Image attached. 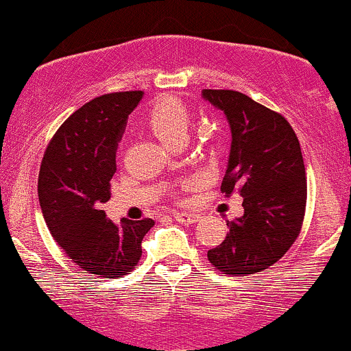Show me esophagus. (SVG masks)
<instances>
[{
    "label": "esophagus",
    "instance_id": "obj_1",
    "mask_svg": "<svg viewBox=\"0 0 351 351\" xmlns=\"http://www.w3.org/2000/svg\"><path fill=\"white\" fill-rule=\"evenodd\" d=\"M199 219H200V216L195 213H176L175 214V221H178V223H182V224H193V223H197Z\"/></svg>",
    "mask_w": 351,
    "mask_h": 351
}]
</instances>
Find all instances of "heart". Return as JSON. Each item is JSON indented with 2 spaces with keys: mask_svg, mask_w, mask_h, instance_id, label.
Instances as JSON below:
<instances>
[{
  "mask_svg": "<svg viewBox=\"0 0 351 351\" xmlns=\"http://www.w3.org/2000/svg\"><path fill=\"white\" fill-rule=\"evenodd\" d=\"M147 125L162 144L176 145L189 134L190 114L186 108L173 97H161L147 111Z\"/></svg>",
  "mask_w": 351,
  "mask_h": 351,
  "instance_id": "b5f03b06",
  "label": "heart"
}]
</instances>
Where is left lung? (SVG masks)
I'll use <instances>...</instances> for the list:
<instances>
[{
	"mask_svg": "<svg viewBox=\"0 0 351 351\" xmlns=\"http://www.w3.org/2000/svg\"><path fill=\"white\" fill-rule=\"evenodd\" d=\"M202 97L223 111L231 149L221 192L243 197V216L226 221V238L207 252L217 271L245 276L276 264L300 233L307 178L300 142L276 111L237 90L204 89Z\"/></svg>",
	"mask_w": 351,
	"mask_h": 351,
	"instance_id": "1",
	"label": "left lung"
}]
</instances>
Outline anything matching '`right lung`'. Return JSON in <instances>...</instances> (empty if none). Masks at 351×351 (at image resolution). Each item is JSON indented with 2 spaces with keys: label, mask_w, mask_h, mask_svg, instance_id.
Returning a JSON list of instances; mask_svg holds the SVG:
<instances>
[{
  "label": "right lung",
  "mask_w": 351,
  "mask_h": 351,
  "mask_svg": "<svg viewBox=\"0 0 351 351\" xmlns=\"http://www.w3.org/2000/svg\"><path fill=\"white\" fill-rule=\"evenodd\" d=\"M142 94H104L78 108L58 128L40 162L37 192L51 234L80 269L99 278L130 273L141 261L142 238L154 226L149 217L114 224L103 210L118 142Z\"/></svg>",
  "instance_id": "1"
}]
</instances>
